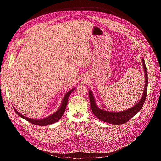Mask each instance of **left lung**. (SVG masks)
<instances>
[{
    "instance_id": "left-lung-1",
    "label": "left lung",
    "mask_w": 161,
    "mask_h": 161,
    "mask_svg": "<svg viewBox=\"0 0 161 161\" xmlns=\"http://www.w3.org/2000/svg\"><path fill=\"white\" fill-rule=\"evenodd\" d=\"M142 64H143L145 76V83L143 94L142 96L141 99L130 108L125 111H118V112L109 111L101 109L96 104L92 92V90H89V97H90L91 110L94 113V115L98 119L104 122H107L113 125L122 124L129 121L130 119H132L135 115L136 113H137L140 111L146 99V96L147 93V87H148L147 69L145 60L143 57H142Z\"/></svg>"
}]
</instances>
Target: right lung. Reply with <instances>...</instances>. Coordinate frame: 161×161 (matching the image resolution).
Listing matches in <instances>:
<instances>
[{
    "mask_svg": "<svg viewBox=\"0 0 161 161\" xmlns=\"http://www.w3.org/2000/svg\"><path fill=\"white\" fill-rule=\"evenodd\" d=\"M75 88H73L71 90H70L69 91H68L67 92H66V94H65V96L62 99V103H61V105H60V107L59 108V109L57 111H56L54 113H53L52 115H50L48 117L40 119H31V118H28L24 115H22L21 113H19L18 111H16V109L14 108V109L15 112L18 114L20 117L24 119L25 120H27L28 122H29L34 125H41V126H47V125L54 124V123L58 122L62 117L63 114L64 113L65 108H66L68 99H69V97L71 94L72 93V92L75 90Z\"/></svg>",
    "mask_w": 161,
    "mask_h": 161,
    "instance_id": "1",
    "label": "right lung"
}]
</instances>
